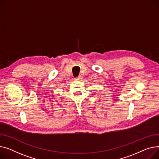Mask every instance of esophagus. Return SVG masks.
Returning <instances> with one entry per match:
<instances>
[{"mask_svg": "<svg viewBox=\"0 0 159 159\" xmlns=\"http://www.w3.org/2000/svg\"><path fill=\"white\" fill-rule=\"evenodd\" d=\"M81 76H78L77 78H76V80H81Z\"/></svg>", "mask_w": 159, "mask_h": 159, "instance_id": "1", "label": "esophagus"}]
</instances>
